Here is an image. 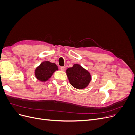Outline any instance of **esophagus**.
Instances as JSON below:
<instances>
[{"label": "esophagus", "instance_id": "1", "mask_svg": "<svg viewBox=\"0 0 135 135\" xmlns=\"http://www.w3.org/2000/svg\"><path fill=\"white\" fill-rule=\"evenodd\" d=\"M60 69H61V71H65V69H65V67H64V66H62V67H61L60 68Z\"/></svg>", "mask_w": 135, "mask_h": 135}]
</instances>
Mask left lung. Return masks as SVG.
I'll list each match as a JSON object with an SVG mask.
<instances>
[{"label": "left lung", "instance_id": "obj_1", "mask_svg": "<svg viewBox=\"0 0 135 135\" xmlns=\"http://www.w3.org/2000/svg\"><path fill=\"white\" fill-rule=\"evenodd\" d=\"M69 82L76 89H83L88 86L91 80L90 73L79 64H74L66 71Z\"/></svg>", "mask_w": 135, "mask_h": 135}]
</instances>
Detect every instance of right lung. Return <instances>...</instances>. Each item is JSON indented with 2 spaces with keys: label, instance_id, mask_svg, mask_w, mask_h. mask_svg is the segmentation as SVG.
<instances>
[{
  "label": "right lung",
  "instance_id": "add662e5",
  "mask_svg": "<svg viewBox=\"0 0 135 135\" xmlns=\"http://www.w3.org/2000/svg\"><path fill=\"white\" fill-rule=\"evenodd\" d=\"M58 67L55 63L50 61H44L35 70V75L36 78L42 81H46L50 78Z\"/></svg>",
  "mask_w": 135,
  "mask_h": 135
}]
</instances>
